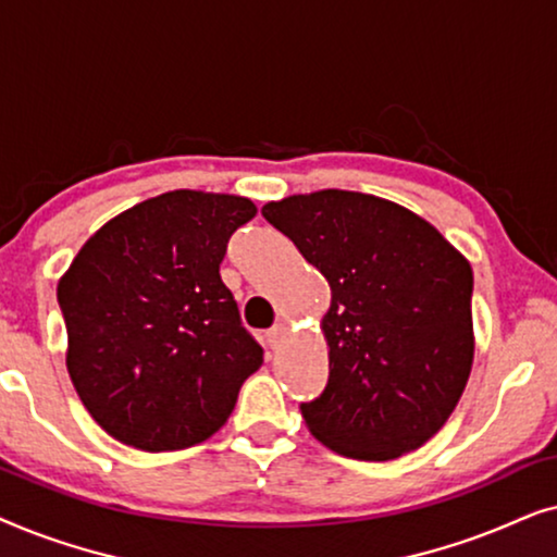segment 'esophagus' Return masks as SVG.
I'll return each instance as SVG.
<instances>
[{
	"mask_svg": "<svg viewBox=\"0 0 557 557\" xmlns=\"http://www.w3.org/2000/svg\"><path fill=\"white\" fill-rule=\"evenodd\" d=\"M286 332H288V330H286V324H281V322H278V324H273L271 330L265 332V342H269L271 347H278V345H281V339L286 337Z\"/></svg>",
	"mask_w": 557,
	"mask_h": 557,
	"instance_id": "1",
	"label": "esophagus"
}]
</instances>
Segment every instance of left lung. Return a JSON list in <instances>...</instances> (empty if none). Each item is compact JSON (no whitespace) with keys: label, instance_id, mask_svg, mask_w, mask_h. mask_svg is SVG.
I'll return each instance as SVG.
<instances>
[{"label":"left lung","instance_id":"8db88e82","mask_svg":"<svg viewBox=\"0 0 557 557\" xmlns=\"http://www.w3.org/2000/svg\"><path fill=\"white\" fill-rule=\"evenodd\" d=\"M261 212L332 288L322 319L330 380L301 403L311 436L362 461L423 446L454 413L474 362L467 258L375 195L319 189Z\"/></svg>","mask_w":557,"mask_h":557}]
</instances>
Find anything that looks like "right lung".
Instances as JSON below:
<instances>
[{"label": "right lung", "mask_w": 557, "mask_h": 557, "mask_svg": "<svg viewBox=\"0 0 557 557\" xmlns=\"http://www.w3.org/2000/svg\"><path fill=\"white\" fill-rule=\"evenodd\" d=\"M248 197L174 189L90 235L58 281L65 364L101 429L141 451L210 438L263 349L220 278Z\"/></svg>", "instance_id": "obj_1"}]
</instances>
